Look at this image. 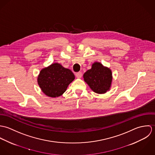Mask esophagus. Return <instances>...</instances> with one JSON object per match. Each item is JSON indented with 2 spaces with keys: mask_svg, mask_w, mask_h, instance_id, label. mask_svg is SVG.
Returning a JSON list of instances; mask_svg holds the SVG:
<instances>
[{
  "mask_svg": "<svg viewBox=\"0 0 155 155\" xmlns=\"http://www.w3.org/2000/svg\"><path fill=\"white\" fill-rule=\"evenodd\" d=\"M76 77H77L78 78H82V72H81V71L78 72V73H76Z\"/></svg>",
  "mask_w": 155,
  "mask_h": 155,
  "instance_id": "obj_1",
  "label": "esophagus"
}]
</instances>
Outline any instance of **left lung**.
<instances>
[{"label":"left lung","instance_id":"obj_1","mask_svg":"<svg viewBox=\"0 0 155 155\" xmlns=\"http://www.w3.org/2000/svg\"><path fill=\"white\" fill-rule=\"evenodd\" d=\"M83 78L90 88L97 94H103L110 89L113 79L111 70L100 62H94L91 68L84 74Z\"/></svg>","mask_w":155,"mask_h":155}]
</instances>
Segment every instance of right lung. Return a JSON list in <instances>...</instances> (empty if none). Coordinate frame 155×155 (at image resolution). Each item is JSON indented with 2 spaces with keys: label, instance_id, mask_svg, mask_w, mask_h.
Segmentation results:
<instances>
[{
  "label": "right lung",
  "instance_id": "1",
  "mask_svg": "<svg viewBox=\"0 0 155 155\" xmlns=\"http://www.w3.org/2000/svg\"><path fill=\"white\" fill-rule=\"evenodd\" d=\"M74 78L70 69L55 63L41 70L38 76V84L46 96L56 98L66 92Z\"/></svg>",
  "mask_w": 155,
  "mask_h": 155
}]
</instances>
